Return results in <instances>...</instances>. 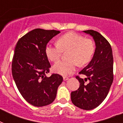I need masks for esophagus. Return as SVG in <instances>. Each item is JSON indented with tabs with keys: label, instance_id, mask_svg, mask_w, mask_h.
Returning <instances> with one entry per match:
<instances>
[{
	"label": "esophagus",
	"instance_id": "1",
	"mask_svg": "<svg viewBox=\"0 0 123 123\" xmlns=\"http://www.w3.org/2000/svg\"><path fill=\"white\" fill-rule=\"evenodd\" d=\"M68 79H69V78H68V77H63V80H64V81L68 80Z\"/></svg>",
	"mask_w": 123,
	"mask_h": 123
}]
</instances>
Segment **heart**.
<instances>
[{
    "label": "heart",
    "instance_id": "obj_1",
    "mask_svg": "<svg viewBox=\"0 0 123 123\" xmlns=\"http://www.w3.org/2000/svg\"><path fill=\"white\" fill-rule=\"evenodd\" d=\"M68 50L71 51L69 54L71 61H61L53 66L54 72L62 76L73 73L76 70L77 63L80 66L88 63L93 56L95 46L91 39H84V36L71 32L61 36L57 40V44H47L45 53L51 61L56 62L60 59L62 52Z\"/></svg>",
    "mask_w": 123,
    "mask_h": 123
}]
</instances>
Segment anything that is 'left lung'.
Masks as SVG:
<instances>
[{
	"label": "left lung",
	"mask_w": 123,
	"mask_h": 123,
	"mask_svg": "<svg viewBox=\"0 0 123 123\" xmlns=\"http://www.w3.org/2000/svg\"><path fill=\"white\" fill-rule=\"evenodd\" d=\"M83 32L92 37L96 48L91 61L79 72L86 78L76 77L80 87L71 92V99L76 107L89 111L98 107L109 93L114 79L113 55L111 44L101 34L93 30Z\"/></svg>",
	"instance_id": "8db88e82"
}]
</instances>
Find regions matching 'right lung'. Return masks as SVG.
Wrapping results in <instances>:
<instances>
[{"label":"right lung","mask_w":123,"mask_h":123,"mask_svg":"<svg viewBox=\"0 0 123 123\" xmlns=\"http://www.w3.org/2000/svg\"><path fill=\"white\" fill-rule=\"evenodd\" d=\"M61 32L36 29L16 43L12 61V75L24 99L35 107H43L55 99L63 79L58 74L46 76L51 67L45 53L46 44Z\"/></svg>","instance_id":"1"}]
</instances>
